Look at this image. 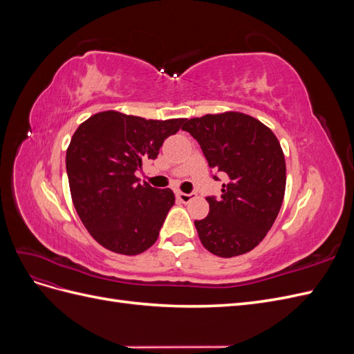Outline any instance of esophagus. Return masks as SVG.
Segmentation results:
<instances>
[{
	"mask_svg": "<svg viewBox=\"0 0 354 354\" xmlns=\"http://www.w3.org/2000/svg\"><path fill=\"white\" fill-rule=\"evenodd\" d=\"M177 199L180 201V202H183V203H187V202H190L192 199L195 198V194H183V192H177Z\"/></svg>",
	"mask_w": 354,
	"mask_h": 354,
	"instance_id": "34e87169",
	"label": "esophagus"
}]
</instances>
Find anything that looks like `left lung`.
Returning a JSON list of instances; mask_svg holds the SVG:
<instances>
[{
	"label": "left lung",
	"instance_id": "obj_1",
	"mask_svg": "<svg viewBox=\"0 0 354 354\" xmlns=\"http://www.w3.org/2000/svg\"><path fill=\"white\" fill-rule=\"evenodd\" d=\"M183 130L201 145L209 168L229 178L220 199L207 198L208 216L195 221L202 245L223 259L250 252L272 229L285 196L279 140L259 120L233 111L192 118Z\"/></svg>",
	"mask_w": 354,
	"mask_h": 354
}]
</instances>
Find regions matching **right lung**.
<instances>
[{
    "label": "right lung",
    "instance_id": "1",
    "mask_svg": "<svg viewBox=\"0 0 354 354\" xmlns=\"http://www.w3.org/2000/svg\"><path fill=\"white\" fill-rule=\"evenodd\" d=\"M186 121L104 111L73 133L66 151L72 202L85 229L106 250L137 255L156 242L176 198L171 189L138 183L136 171L145 159H155L165 138Z\"/></svg>",
    "mask_w": 354,
    "mask_h": 354
}]
</instances>
